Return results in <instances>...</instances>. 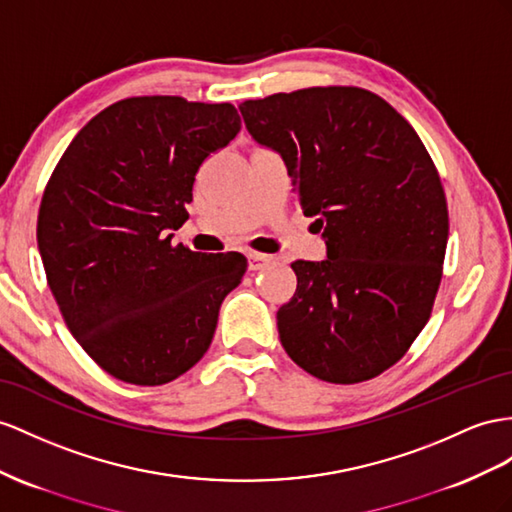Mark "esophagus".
I'll return each mask as SVG.
<instances>
[{"label": "esophagus", "instance_id": "34e87169", "mask_svg": "<svg viewBox=\"0 0 512 512\" xmlns=\"http://www.w3.org/2000/svg\"><path fill=\"white\" fill-rule=\"evenodd\" d=\"M248 270H264L270 264V257L264 253H248Z\"/></svg>", "mask_w": 512, "mask_h": 512}]
</instances>
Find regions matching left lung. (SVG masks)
Wrapping results in <instances>:
<instances>
[{
  "mask_svg": "<svg viewBox=\"0 0 512 512\" xmlns=\"http://www.w3.org/2000/svg\"><path fill=\"white\" fill-rule=\"evenodd\" d=\"M240 112L281 155L326 244V259L292 264L281 344L320 381H368L402 359L435 303L450 229L437 168L415 129L363 88L279 93Z\"/></svg>",
  "mask_w": 512,
  "mask_h": 512,
  "instance_id": "obj_1",
  "label": "left lung"
}]
</instances>
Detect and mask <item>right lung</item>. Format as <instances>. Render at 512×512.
<instances>
[{
  "mask_svg": "<svg viewBox=\"0 0 512 512\" xmlns=\"http://www.w3.org/2000/svg\"><path fill=\"white\" fill-rule=\"evenodd\" d=\"M231 103L131 97L99 112L51 175L36 240L49 290L88 357L119 381L164 385L207 352L246 257L173 246L194 175L238 136Z\"/></svg>",
  "mask_w": 512,
  "mask_h": 512,
  "instance_id": "obj_1",
  "label": "right lung"
}]
</instances>
